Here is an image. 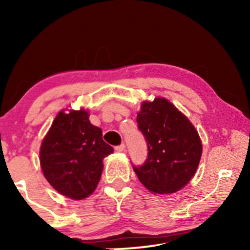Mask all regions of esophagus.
Listing matches in <instances>:
<instances>
[{
	"label": "esophagus",
	"mask_w": 250,
	"mask_h": 250,
	"mask_svg": "<svg viewBox=\"0 0 250 250\" xmlns=\"http://www.w3.org/2000/svg\"><path fill=\"white\" fill-rule=\"evenodd\" d=\"M125 149H126V146H125L124 143H122V145L115 146V150H116V151H117V152H124Z\"/></svg>",
	"instance_id": "34e87169"
}]
</instances>
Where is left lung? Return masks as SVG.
Returning <instances> with one entry per match:
<instances>
[{
	"instance_id": "1",
	"label": "left lung",
	"mask_w": 250,
	"mask_h": 250,
	"mask_svg": "<svg viewBox=\"0 0 250 250\" xmlns=\"http://www.w3.org/2000/svg\"><path fill=\"white\" fill-rule=\"evenodd\" d=\"M136 122L148 146L145 164L133 166L140 182L155 194L174 193L186 187L203 152L194 126L164 98L143 101Z\"/></svg>"
}]
</instances>
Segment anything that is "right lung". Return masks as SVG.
Wrapping results in <instances>:
<instances>
[{
  "label": "right lung",
  "mask_w": 250,
  "mask_h": 250,
  "mask_svg": "<svg viewBox=\"0 0 250 250\" xmlns=\"http://www.w3.org/2000/svg\"><path fill=\"white\" fill-rule=\"evenodd\" d=\"M114 151L102 140V131L88 121L84 109L60 111L40 149L43 174L58 192L82 200L100 181L104 157Z\"/></svg>",
  "instance_id": "add662e5"
}]
</instances>
